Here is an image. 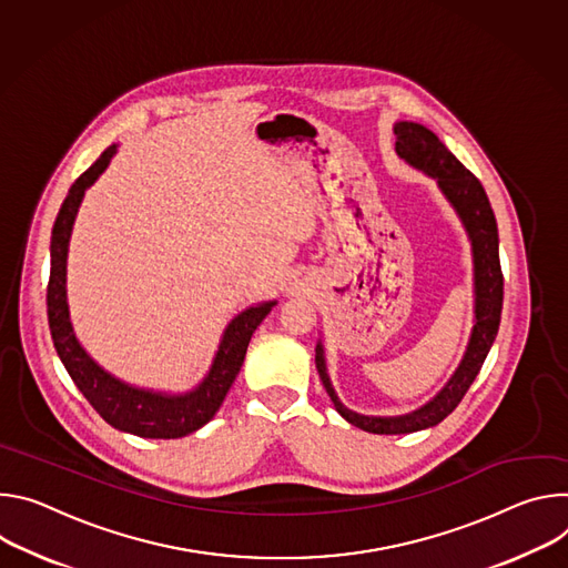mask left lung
Wrapping results in <instances>:
<instances>
[{"label":"left lung","mask_w":568,"mask_h":568,"mask_svg":"<svg viewBox=\"0 0 568 568\" xmlns=\"http://www.w3.org/2000/svg\"><path fill=\"white\" fill-rule=\"evenodd\" d=\"M397 135V153L408 160L410 164L424 169L428 175L437 178L443 192L458 210L474 245V266H476V327L467 347V354L454 374V379L447 388L439 393L430 404L424 408L404 415V417H363L347 410L325 372L323 347L316 349V367L321 372L323 386L332 397L336 410L354 426L367 433H382V435H397V433H413L443 422L447 415L456 410L463 402L465 393L474 384L476 374L480 372L487 352L496 338L498 323H500V308H503V273L498 262V227L487 201L485 189L480 180L465 169V164L437 140L435 133L413 121H399L395 125Z\"/></svg>","instance_id":"1"}]
</instances>
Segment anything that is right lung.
Masks as SVG:
<instances>
[{"mask_svg": "<svg viewBox=\"0 0 568 568\" xmlns=\"http://www.w3.org/2000/svg\"><path fill=\"white\" fill-rule=\"evenodd\" d=\"M114 151V144L108 146L101 153V158L77 178L68 199L62 201V207L55 216L51 230V273L47 284L49 329L53 347L62 365L70 372L72 382L110 426L140 437H182L186 433H194L214 417L243 365L250 336L255 334L260 323L268 316L275 302L252 306L230 323L207 379L194 393H189L184 397H162L146 390H138L116 382L114 376L103 372L83 352L72 332L65 300V264L74 216L79 212L85 189L103 173Z\"/></svg>", "mask_w": 568, "mask_h": 568, "instance_id": "1", "label": "right lung"}]
</instances>
